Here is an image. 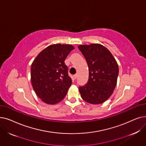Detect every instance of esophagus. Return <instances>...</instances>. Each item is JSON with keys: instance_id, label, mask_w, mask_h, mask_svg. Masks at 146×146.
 Returning <instances> with one entry per match:
<instances>
[{"instance_id": "1", "label": "esophagus", "mask_w": 146, "mask_h": 146, "mask_svg": "<svg viewBox=\"0 0 146 146\" xmlns=\"http://www.w3.org/2000/svg\"><path fill=\"white\" fill-rule=\"evenodd\" d=\"M78 74H74V79H76L78 78Z\"/></svg>"}]
</instances>
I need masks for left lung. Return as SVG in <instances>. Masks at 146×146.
Segmentation results:
<instances>
[{"instance_id": "8db88e82", "label": "left lung", "mask_w": 146, "mask_h": 146, "mask_svg": "<svg viewBox=\"0 0 146 146\" xmlns=\"http://www.w3.org/2000/svg\"><path fill=\"white\" fill-rule=\"evenodd\" d=\"M89 68V79L79 87L82 98L91 104L104 102L112 94L117 85L118 66L111 52L98 44L78 47Z\"/></svg>"}]
</instances>
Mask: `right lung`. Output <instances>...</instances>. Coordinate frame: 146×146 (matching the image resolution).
I'll return each mask as SVG.
<instances>
[{
    "label": "right lung",
    "mask_w": 146,
    "mask_h": 146,
    "mask_svg": "<svg viewBox=\"0 0 146 146\" xmlns=\"http://www.w3.org/2000/svg\"><path fill=\"white\" fill-rule=\"evenodd\" d=\"M72 45L53 44L43 50L31 68L34 91L47 104H56L66 96L72 83L64 61L74 49Z\"/></svg>",
    "instance_id": "obj_1"
}]
</instances>
